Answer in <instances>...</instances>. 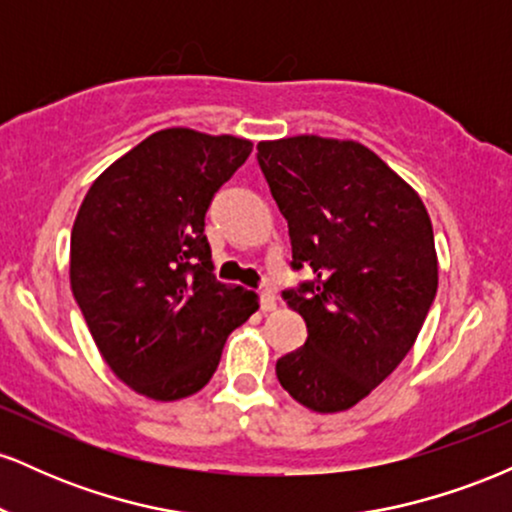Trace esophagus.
I'll return each mask as SVG.
<instances>
[{
	"instance_id": "obj_1",
	"label": "esophagus",
	"mask_w": 512,
	"mask_h": 512,
	"mask_svg": "<svg viewBox=\"0 0 512 512\" xmlns=\"http://www.w3.org/2000/svg\"><path fill=\"white\" fill-rule=\"evenodd\" d=\"M260 308L264 313H272V310H276V293L272 289L260 291Z\"/></svg>"
}]
</instances>
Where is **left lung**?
Listing matches in <instances>:
<instances>
[{
	"mask_svg": "<svg viewBox=\"0 0 512 512\" xmlns=\"http://www.w3.org/2000/svg\"><path fill=\"white\" fill-rule=\"evenodd\" d=\"M257 161L289 221L291 267L315 274L281 291L308 339L276 361V378L303 407L351 409L409 354L436 298L428 211L358 142L301 134L260 142Z\"/></svg>",
	"mask_w": 512,
	"mask_h": 512,
	"instance_id": "1",
	"label": "left lung"
}]
</instances>
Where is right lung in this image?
I'll list each match as a JSON object with an SVG mask.
<instances>
[{
    "instance_id": "right-lung-1",
    "label": "right lung",
    "mask_w": 512,
    "mask_h": 512,
    "mask_svg": "<svg viewBox=\"0 0 512 512\" xmlns=\"http://www.w3.org/2000/svg\"><path fill=\"white\" fill-rule=\"evenodd\" d=\"M248 139L170 127L117 158L72 228L69 279L110 370L158 402L202 390L228 334L260 308L214 276L204 216Z\"/></svg>"
}]
</instances>
